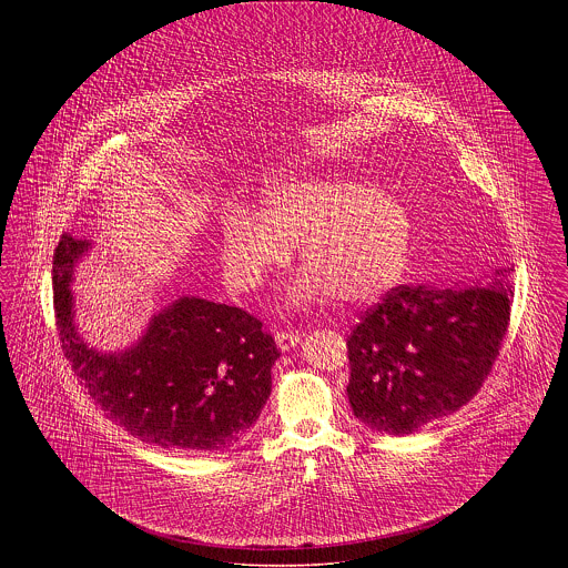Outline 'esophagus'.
Returning <instances> with one entry per match:
<instances>
[{"label":"esophagus","instance_id":"34e87169","mask_svg":"<svg viewBox=\"0 0 568 568\" xmlns=\"http://www.w3.org/2000/svg\"><path fill=\"white\" fill-rule=\"evenodd\" d=\"M300 341H302V334H300V332L280 329V332L275 334V343H277V347H280L282 352H288V349H291V347H295Z\"/></svg>","mask_w":568,"mask_h":568}]
</instances>
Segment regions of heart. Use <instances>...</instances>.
<instances>
[{
  "label": "heart",
  "mask_w": 568,
  "mask_h": 568,
  "mask_svg": "<svg viewBox=\"0 0 568 568\" xmlns=\"http://www.w3.org/2000/svg\"><path fill=\"white\" fill-rule=\"evenodd\" d=\"M297 243L308 271L291 288L293 304L322 291L341 304H367L403 275L410 219L396 196L356 176L288 179L264 190L260 216L241 207L223 216L225 275L236 288H255Z\"/></svg>",
  "instance_id": "heart-1"
}]
</instances>
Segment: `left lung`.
<instances>
[{
	"instance_id": "1",
	"label": "left lung",
	"mask_w": 568,
	"mask_h": 568,
	"mask_svg": "<svg viewBox=\"0 0 568 568\" xmlns=\"http://www.w3.org/2000/svg\"><path fill=\"white\" fill-rule=\"evenodd\" d=\"M514 300L507 273L464 291L392 288L347 336L354 415L408 435L468 405L498 356Z\"/></svg>"
}]
</instances>
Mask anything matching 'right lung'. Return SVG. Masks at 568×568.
<instances>
[{"mask_svg": "<svg viewBox=\"0 0 568 568\" xmlns=\"http://www.w3.org/2000/svg\"><path fill=\"white\" fill-rule=\"evenodd\" d=\"M89 241L54 251V313L65 358L89 398L133 437L185 453L236 446L271 396L280 358L262 322L236 306L181 297L124 352L89 347L74 324L72 275Z\"/></svg>", "mask_w": 568, "mask_h": 568, "instance_id": "obj_1", "label": "right lung"}]
</instances>
